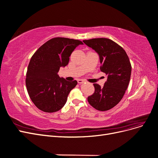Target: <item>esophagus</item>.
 I'll use <instances>...</instances> for the list:
<instances>
[{
    "label": "esophagus",
    "instance_id": "obj_1",
    "mask_svg": "<svg viewBox=\"0 0 158 158\" xmlns=\"http://www.w3.org/2000/svg\"><path fill=\"white\" fill-rule=\"evenodd\" d=\"M85 82V81L84 80H82V79H78V84H82Z\"/></svg>",
    "mask_w": 158,
    "mask_h": 158
}]
</instances>
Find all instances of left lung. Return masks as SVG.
I'll use <instances>...</instances> for the list:
<instances>
[{
	"instance_id": "left-lung-1",
	"label": "left lung",
	"mask_w": 158,
	"mask_h": 158,
	"mask_svg": "<svg viewBox=\"0 0 158 158\" xmlns=\"http://www.w3.org/2000/svg\"><path fill=\"white\" fill-rule=\"evenodd\" d=\"M83 42L97 52L101 71L107 75L103 87L94 84L95 92L88 98L95 109L104 111L120 102L128 88L131 75V64L125 51L107 38H95Z\"/></svg>"
}]
</instances>
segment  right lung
<instances>
[{"label":"right lung","mask_w":158,"mask_h":158,"mask_svg":"<svg viewBox=\"0 0 158 158\" xmlns=\"http://www.w3.org/2000/svg\"><path fill=\"white\" fill-rule=\"evenodd\" d=\"M80 40L55 37L41 45L31 58L26 74L28 94L35 106L47 113L58 111L64 107L77 81L69 82L58 74L60 67L69 64V57Z\"/></svg>","instance_id":"1"}]
</instances>
